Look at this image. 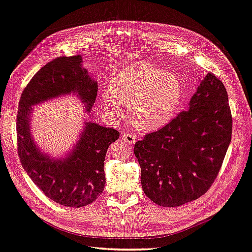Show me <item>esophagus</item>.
I'll list each match as a JSON object with an SVG mask.
<instances>
[{"label": "esophagus", "mask_w": 252, "mask_h": 252, "mask_svg": "<svg viewBox=\"0 0 252 252\" xmlns=\"http://www.w3.org/2000/svg\"><path fill=\"white\" fill-rule=\"evenodd\" d=\"M122 140L126 142L127 144H134L136 142V137L132 133H126V134L122 135Z\"/></svg>", "instance_id": "1"}]
</instances>
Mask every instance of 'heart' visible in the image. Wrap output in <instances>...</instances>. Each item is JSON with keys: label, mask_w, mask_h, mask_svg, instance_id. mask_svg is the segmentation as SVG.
Returning <instances> with one entry per match:
<instances>
[{"label": "heart", "mask_w": 252, "mask_h": 252, "mask_svg": "<svg viewBox=\"0 0 252 252\" xmlns=\"http://www.w3.org/2000/svg\"><path fill=\"white\" fill-rule=\"evenodd\" d=\"M122 99L129 102L134 126L152 131L174 118L182 98L179 78L171 73L137 62L123 66L102 92V106L112 116L121 111Z\"/></svg>", "instance_id": "b5f03b06"}]
</instances>
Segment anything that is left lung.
<instances>
[{"instance_id": "8db88e82", "label": "left lung", "mask_w": 252, "mask_h": 252, "mask_svg": "<svg viewBox=\"0 0 252 252\" xmlns=\"http://www.w3.org/2000/svg\"><path fill=\"white\" fill-rule=\"evenodd\" d=\"M233 118L223 82L209 72L189 109L135 143L144 193L174 208L200 198L213 185L231 141Z\"/></svg>"}]
</instances>
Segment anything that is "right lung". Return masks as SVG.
Returning <instances> with one entry per match:
<instances>
[{
  "label": "right lung",
  "instance_id": "right-lung-1",
  "mask_svg": "<svg viewBox=\"0 0 252 252\" xmlns=\"http://www.w3.org/2000/svg\"><path fill=\"white\" fill-rule=\"evenodd\" d=\"M97 83L82 67V57H58L42 66L24 88L16 119L17 152L23 168L44 195L68 208H82L99 196L106 184L103 160L120 133L97 123L85 129L66 158L53 160L38 151L32 139V106L64 94L76 93L87 111L96 100Z\"/></svg>",
  "mask_w": 252,
  "mask_h": 252
}]
</instances>
